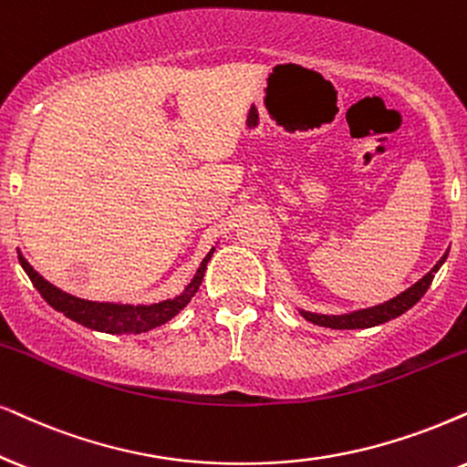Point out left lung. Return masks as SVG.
Listing matches in <instances>:
<instances>
[{"label": "left lung", "instance_id": "obj_1", "mask_svg": "<svg viewBox=\"0 0 467 467\" xmlns=\"http://www.w3.org/2000/svg\"><path fill=\"white\" fill-rule=\"evenodd\" d=\"M446 256H448V252L440 258L438 263H435V267L431 269L427 275H422L416 285H411L407 291L397 295V297H392L390 302L373 306V308H362V310L349 312V315H317V312H306V310H299V315H302L306 321L315 323V326L332 327V329H364V327L381 326V323L392 321V318L400 317L403 312L410 310L411 306H416L418 302H420V297L427 293V288L431 286V282H433L438 269L444 265Z\"/></svg>", "mask_w": 467, "mask_h": 467}]
</instances>
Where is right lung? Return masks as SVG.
Segmentation results:
<instances>
[{
  "label": "right lung",
  "instance_id": "1",
  "mask_svg": "<svg viewBox=\"0 0 467 467\" xmlns=\"http://www.w3.org/2000/svg\"><path fill=\"white\" fill-rule=\"evenodd\" d=\"M215 247L204 256V261L200 263L196 275L192 277L190 285L185 286V291L176 295L172 299H165V302L150 304V306H131V304H111V302H90V299L75 297L60 291L57 286H53L51 282H47L36 269L29 265L23 254L19 252V263L26 269V274L32 280V285L36 286V291L43 295V299L51 308L62 312L64 317L73 318L79 326L97 329V332L105 334H141L149 332L152 327L163 326L165 321L179 315L187 304L192 302V297L202 285V277L206 271V263L213 256Z\"/></svg>",
  "mask_w": 467,
  "mask_h": 467
}]
</instances>
